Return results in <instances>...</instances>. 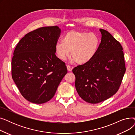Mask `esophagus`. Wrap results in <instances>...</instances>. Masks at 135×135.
Here are the masks:
<instances>
[{"mask_svg": "<svg viewBox=\"0 0 135 135\" xmlns=\"http://www.w3.org/2000/svg\"><path fill=\"white\" fill-rule=\"evenodd\" d=\"M67 68L68 71H69V72L71 71V70H72V68L70 67L69 65H67Z\"/></svg>", "mask_w": 135, "mask_h": 135, "instance_id": "1", "label": "esophagus"}]
</instances>
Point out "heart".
I'll return each mask as SVG.
<instances>
[{"label": "heart", "instance_id": "obj_1", "mask_svg": "<svg viewBox=\"0 0 135 135\" xmlns=\"http://www.w3.org/2000/svg\"><path fill=\"white\" fill-rule=\"evenodd\" d=\"M62 41L55 45L57 57L65 60L70 56L78 65H85L94 59L100 45V39L93 33L71 30L64 35Z\"/></svg>", "mask_w": 135, "mask_h": 135}]
</instances>
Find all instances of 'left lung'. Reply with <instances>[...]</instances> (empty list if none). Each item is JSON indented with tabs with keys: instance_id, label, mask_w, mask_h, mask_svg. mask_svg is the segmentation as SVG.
I'll return each mask as SVG.
<instances>
[{
	"instance_id": "obj_1",
	"label": "left lung",
	"mask_w": 135,
	"mask_h": 135,
	"mask_svg": "<svg viewBox=\"0 0 135 135\" xmlns=\"http://www.w3.org/2000/svg\"><path fill=\"white\" fill-rule=\"evenodd\" d=\"M100 31L101 42L94 59L72 70L78 94L90 103H100L116 94L126 71L122 46L108 31Z\"/></svg>"
}]
</instances>
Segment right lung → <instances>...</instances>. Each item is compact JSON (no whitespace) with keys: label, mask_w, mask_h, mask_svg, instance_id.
<instances>
[{"label":"right lung","mask_w":135,"mask_h":135,"mask_svg":"<svg viewBox=\"0 0 135 135\" xmlns=\"http://www.w3.org/2000/svg\"><path fill=\"white\" fill-rule=\"evenodd\" d=\"M60 33L57 26L38 28L26 34L13 51L12 78L21 94L32 103L50 100L67 73L65 63L55 55Z\"/></svg>","instance_id":"add662e5"}]
</instances>
